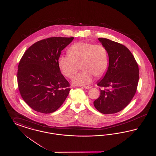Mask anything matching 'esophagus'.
Segmentation results:
<instances>
[{
    "label": "esophagus",
    "mask_w": 156,
    "mask_h": 156,
    "mask_svg": "<svg viewBox=\"0 0 156 156\" xmlns=\"http://www.w3.org/2000/svg\"><path fill=\"white\" fill-rule=\"evenodd\" d=\"M83 88H84L85 89H90V88H92V86H90V85L84 86V87H83Z\"/></svg>",
    "instance_id": "1"
}]
</instances>
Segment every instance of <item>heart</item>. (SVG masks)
<instances>
[{
    "label": "heart",
    "mask_w": 156,
    "mask_h": 156,
    "mask_svg": "<svg viewBox=\"0 0 156 156\" xmlns=\"http://www.w3.org/2000/svg\"><path fill=\"white\" fill-rule=\"evenodd\" d=\"M68 54L59 57L58 66L62 73L69 78L74 76L80 66L83 71L73 78L74 85L89 84L93 81V75H102L108 66V52L102 45L78 42L68 49Z\"/></svg>",
    "instance_id": "obj_1"
}]
</instances>
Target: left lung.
I'll return each mask as SVG.
<instances>
[{
  "label": "left lung",
  "mask_w": 156,
  "mask_h": 156,
  "mask_svg": "<svg viewBox=\"0 0 156 156\" xmlns=\"http://www.w3.org/2000/svg\"><path fill=\"white\" fill-rule=\"evenodd\" d=\"M98 40L106 49L109 66L97 82L99 87L106 89H101L100 97L94 105L102 113H115L123 109L133 98L139 78V67L125 45L104 38Z\"/></svg>",
  "instance_id": "left-lung-1"
}]
</instances>
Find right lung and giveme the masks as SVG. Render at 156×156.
Returning a JSON list of instances; mask_svg holds the SVG:
<instances>
[{
	"label": "right lung",
	"mask_w": 156,
	"mask_h": 156,
	"mask_svg": "<svg viewBox=\"0 0 156 156\" xmlns=\"http://www.w3.org/2000/svg\"><path fill=\"white\" fill-rule=\"evenodd\" d=\"M74 37H54L38 41L25 51L20 61L17 83L23 100L33 110L51 113L62 105L70 89L61 74V51Z\"/></svg>",
	"instance_id": "add662e5"
}]
</instances>
